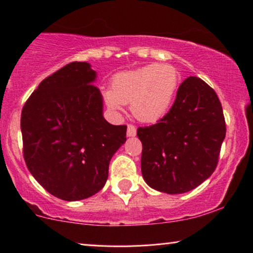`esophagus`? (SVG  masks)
<instances>
[{
	"instance_id": "obj_1",
	"label": "esophagus",
	"mask_w": 253,
	"mask_h": 253,
	"mask_svg": "<svg viewBox=\"0 0 253 253\" xmlns=\"http://www.w3.org/2000/svg\"><path fill=\"white\" fill-rule=\"evenodd\" d=\"M135 135H136L135 126H133V125H128V126H127V136L133 137Z\"/></svg>"
}]
</instances>
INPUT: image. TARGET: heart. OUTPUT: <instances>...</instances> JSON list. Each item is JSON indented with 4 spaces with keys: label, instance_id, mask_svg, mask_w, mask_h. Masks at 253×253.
I'll return each mask as SVG.
<instances>
[{
    "label": "heart",
    "instance_id": "heart-1",
    "mask_svg": "<svg viewBox=\"0 0 253 253\" xmlns=\"http://www.w3.org/2000/svg\"><path fill=\"white\" fill-rule=\"evenodd\" d=\"M180 81V72L175 66L149 64L114 76L112 89L104 91L105 103L116 114L123 112L124 104H130L137 120L156 123L170 110Z\"/></svg>",
    "mask_w": 253,
    "mask_h": 253
}]
</instances>
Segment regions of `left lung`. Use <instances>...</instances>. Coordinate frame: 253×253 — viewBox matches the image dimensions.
<instances>
[{"instance_id":"obj_1","label":"left lung","mask_w":253,"mask_h":253,"mask_svg":"<svg viewBox=\"0 0 253 253\" xmlns=\"http://www.w3.org/2000/svg\"><path fill=\"white\" fill-rule=\"evenodd\" d=\"M225 132L216 92L201 78L189 77L166 117L137 128L143 180L161 193L193 190L216 169Z\"/></svg>"}]
</instances>
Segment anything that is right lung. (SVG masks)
<instances>
[{
    "instance_id": "right-lung-1",
    "label": "right lung",
    "mask_w": 253,
    "mask_h": 253,
    "mask_svg": "<svg viewBox=\"0 0 253 253\" xmlns=\"http://www.w3.org/2000/svg\"><path fill=\"white\" fill-rule=\"evenodd\" d=\"M97 72L73 62L41 82L21 116L29 171L51 195L79 201L103 189L114 153L126 142L125 125L103 116Z\"/></svg>"
}]
</instances>
